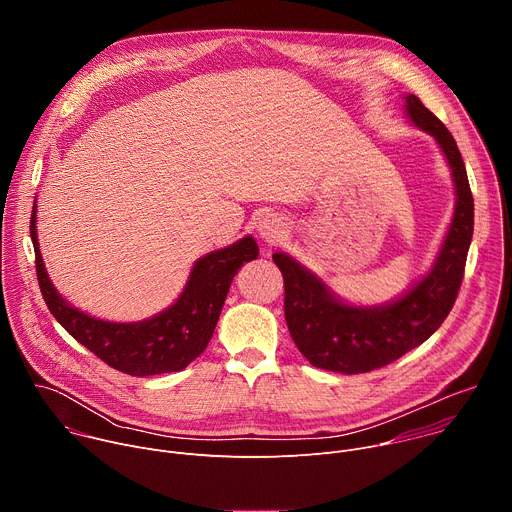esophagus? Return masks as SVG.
<instances>
[{
  "instance_id": "34e87169",
  "label": "esophagus",
  "mask_w": 512,
  "mask_h": 512,
  "mask_svg": "<svg viewBox=\"0 0 512 512\" xmlns=\"http://www.w3.org/2000/svg\"><path fill=\"white\" fill-rule=\"evenodd\" d=\"M259 235L265 243H277L283 237L281 218L275 216V214L263 216V221L259 223Z\"/></svg>"
}]
</instances>
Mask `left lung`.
Wrapping results in <instances>:
<instances>
[{"label":"left lung","instance_id":"obj_1","mask_svg":"<svg viewBox=\"0 0 512 512\" xmlns=\"http://www.w3.org/2000/svg\"><path fill=\"white\" fill-rule=\"evenodd\" d=\"M407 113L417 127L437 139L452 168L458 196L452 227L429 275L407 296L381 308L346 306L294 259L273 255L283 275L289 334L318 369L358 375L387 367L425 342L456 304L474 231V198L466 166L448 127L415 95L407 97Z\"/></svg>","mask_w":512,"mask_h":512}]
</instances>
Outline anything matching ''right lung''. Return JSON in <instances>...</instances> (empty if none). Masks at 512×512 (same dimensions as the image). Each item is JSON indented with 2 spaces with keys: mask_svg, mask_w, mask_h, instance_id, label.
<instances>
[{
  "mask_svg": "<svg viewBox=\"0 0 512 512\" xmlns=\"http://www.w3.org/2000/svg\"><path fill=\"white\" fill-rule=\"evenodd\" d=\"M30 237L36 255V275L42 298L58 324L115 371L131 377L176 373L204 352L221 316L227 291L237 269L257 259L251 237L214 251L196 261L180 300L166 312L135 324H113L91 318L68 306L52 287L36 237V204L30 218Z\"/></svg>",
  "mask_w": 512,
  "mask_h": 512,
  "instance_id": "1",
  "label": "right lung"
}]
</instances>
